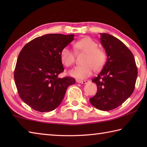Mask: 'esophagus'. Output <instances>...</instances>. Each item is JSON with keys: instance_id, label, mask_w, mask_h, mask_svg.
<instances>
[{"instance_id": "obj_1", "label": "esophagus", "mask_w": 147, "mask_h": 147, "mask_svg": "<svg viewBox=\"0 0 147 147\" xmlns=\"http://www.w3.org/2000/svg\"><path fill=\"white\" fill-rule=\"evenodd\" d=\"M77 83L82 84H86L87 83V81L86 80H77Z\"/></svg>"}]
</instances>
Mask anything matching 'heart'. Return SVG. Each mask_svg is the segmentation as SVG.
<instances>
[{
    "instance_id": "heart-1",
    "label": "heart",
    "mask_w": 147,
    "mask_h": 147,
    "mask_svg": "<svg viewBox=\"0 0 147 147\" xmlns=\"http://www.w3.org/2000/svg\"><path fill=\"white\" fill-rule=\"evenodd\" d=\"M78 53L86 54L83 65L76 67L69 72L72 76L78 79L86 78L91 76L93 69L98 71L106 61V53L103 49L98 48V44L89 37H85L74 44ZM60 59L65 66L71 67L75 61V54L69 47H65L60 53Z\"/></svg>"
}]
</instances>
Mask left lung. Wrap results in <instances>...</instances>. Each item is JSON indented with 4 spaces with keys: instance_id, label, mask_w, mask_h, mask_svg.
<instances>
[{
    "instance_id": "8db88e82",
    "label": "left lung",
    "mask_w": 147,
    "mask_h": 147,
    "mask_svg": "<svg viewBox=\"0 0 147 147\" xmlns=\"http://www.w3.org/2000/svg\"><path fill=\"white\" fill-rule=\"evenodd\" d=\"M100 35L107 61L100 73L92 80L97 86V92L89 101L96 109L109 111L121 105L132 94L138 68L133 54L123 42L110 34Z\"/></svg>"
}]
</instances>
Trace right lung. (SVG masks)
Wrapping results in <instances>:
<instances>
[{"label":"right lung","instance_id":"right-lung-1","mask_svg":"<svg viewBox=\"0 0 147 147\" xmlns=\"http://www.w3.org/2000/svg\"><path fill=\"white\" fill-rule=\"evenodd\" d=\"M74 35L51 34L34 39L22 49L17 60L14 79L20 97L34 110L47 112L59 106L68 87L76 82L71 77L59 78L64 71L62 49Z\"/></svg>","mask_w":147,"mask_h":147}]
</instances>
